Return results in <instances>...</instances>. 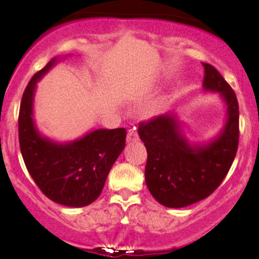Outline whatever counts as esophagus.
<instances>
[{"mask_svg":"<svg viewBox=\"0 0 259 259\" xmlns=\"http://www.w3.org/2000/svg\"><path fill=\"white\" fill-rule=\"evenodd\" d=\"M126 141L130 142V144H132V142L139 141V135H138V133H136L135 129H130L129 132H127Z\"/></svg>","mask_w":259,"mask_h":259,"instance_id":"obj_1","label":"esophagus"}]
</instances>
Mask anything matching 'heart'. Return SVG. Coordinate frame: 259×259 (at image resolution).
I'll list each match as a JSON object with an SVG mask.
<instances>
[{
	"label": "heart",
	"instance_id": "heart-1",
	"mask_svg": "<svg viewBox=\"0 0 259 259\" xmlns=\"http://www.w3.org/2000/svg\"><path fill=\"white\" fill-rule=\"evenodd\" d=\"M157 109H158V106H157V105L151 106L150 108H148V113H154V112L157 111Z\"/></svg>",
	"mask_w": 259,
	"mask_h": 259
}]
</instances>
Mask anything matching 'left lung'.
I'll use <instances>...</instances> for the list:
<instances>
[{
    "instance_id": "1",
    "label": "left lung",
    "mask_w": 259,
    "mask_h": 259,
    "mask_svg": "<svg viewBox=\"0 0 259 259\" xmlns=\"http://www.w3.org/2000/svg\"><path fill=\"white\" fill-rule=\"evenodd\" d=\"M204 67L203 89L221 92L227 103V121L209 144L191 145L173 114H162L139 125L147 150L145 180L151 195L163 206L181 208L203 200L227 177L239 146L236 95L213 65Z\"/></svg>"
}]
</instances>
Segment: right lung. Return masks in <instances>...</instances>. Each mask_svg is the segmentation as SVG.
I'll return each instance as SVG.
<instances>
[{"label":"right lung","mask_w":259,"mask_h":259,"mask_svg":"<svg viewBox=\"0 0 259 259\" xmlns=\"http://www.w3.org/2000/svg\"><path fill=\"white\" fill-rule=\"evenodd\" d=\"M57 62L53 58L34 74L20 102L19 146L29 174L50 200L85 207L101 195L107 175L125 147L126 130L97 129L81 139L58 144L40 135L32 119L36 82Z\"/></svg>","instance_id":"right-lung-1"}]
</instances>
